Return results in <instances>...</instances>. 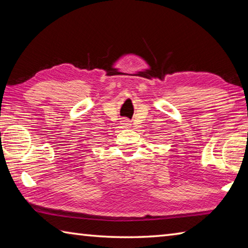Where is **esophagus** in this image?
Segmentation results:
<instances>
[{
	"label": "esophagus",
	"instance_id": "1",
	"mask_svg": "<svg viewBox=\"0 0 248 248\" xmlns=\"http://www.w3.org/2000/svg\"><path fill=\"white\" fill-rule=\"evenodd\" d=\"M121 124H123V127H129L131 124H130L129 119H123L121 120Z\"/></svg>",
	"mask_w": 248,
	"mask_h": 248
}]
</instances>
